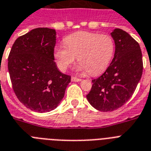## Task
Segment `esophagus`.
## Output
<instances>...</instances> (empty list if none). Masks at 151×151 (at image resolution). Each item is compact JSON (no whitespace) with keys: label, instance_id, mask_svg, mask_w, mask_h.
<instances>
[{"label":"esophagus","instance_id":"esophagus-1","mask_svg":"<svg viewBox=\"0 0 151 151\" xmlns=\"http://www.w3.org/2000/svg\"><path fill=\"white\" fill-rule=\"evenodd\" d=\"M71 81L73 82H79L81 81V78H76V77H74V76H72L71 77Z\"/></svg>","mask_w":151,"mask_h":151}]
</instances>
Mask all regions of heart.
I'll use <instances>...</instances> for the list:
<instances>
[{
    "mask_svg": "<svg viewBox=\"0 0 151 151\" xmlns=\"http://www.w3.org/2000/svg\"><path fill=\"white\" fill-rule=\"evenodd\" d=\"M65 46H57L54 57L57 66L66 71L74 63L80 62L78 71H88L91 75L103 73L109 66L116 50L115 42L109 35L90 32H77L64 39Z\"/></svg>",
    "mask_w": 151,
    "mask_h": 151,
    "instance_id": "heart-1",
    "label": "heart"
}]
</instances>
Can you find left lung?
<instances>
[{
	"label": "left lung",
	"mask_w": 151,
	"mask_h": 151,
	"mask_svg": "<svg viewBox=\"0 0 151 151\" xmlns=\"http://www.w3.org/2000/svg\"><path fill=\"white\" fill-rule=\"evenodd\" d=\"M116 50L107 70L97 79L87 95L97 110L111 111L122 107L135 91L143 73V59L139 43L120 29L111 32Z\"/></svg>",
	"instance_id": "1"
}]
</instances>
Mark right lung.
<instances>
[{"instance_id":"add662e5","label":"right lung","mask_w":151,"mask_h":151,"mask_svg":"<svg viewBox=\"0 0 151 151\" xmlns=\"http://www.w3.org/2000/svg\"><path fill=\"white\" fill-rule=\"evenodd\" d=\"M55 45V29L37 28L18 37L8 56V71L16 96L37 112L56 109L70 82V76L57 69Z\"/></svg>"}]
</instances>
